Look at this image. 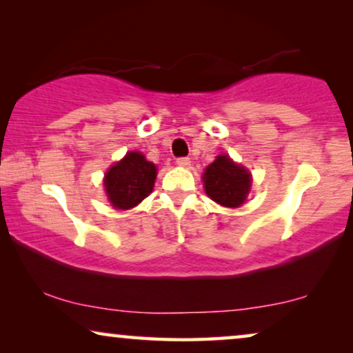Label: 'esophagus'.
Instances as JSON below:
<instances>
[{
    "label": "esophagus",
    "instance_id": "34e87169",
    "mask_svg": "<svg viewBox=\"0 0 353 353\" xmlns=\"http://www.w3.org/2000/svg\"><path fill=\"white\" fill-rule=\"evenodd\" d=\"M176 163L180 167H190V163H191V161L188 157H178L176 159Z\"/></svg>",
    "mask_w": 353,
    "mask_h": 353
}]
</instances>
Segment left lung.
Returning a JSON list of instances; mask_svg holds the SVG:
<instances>
[{
  "label": "left lung",
  "mask_w": 353,
  "mask_h": 353,
  "mask_svg": "<svg viewBox=\"0 0 353 353\" xmlns=\"http://www.w3.org/2000/svg\"><path fill=\"white\" fill-rule=\"evenodd\" d=\"M204 188L212 201L239 207L250 190V173L228 156H219L204 172Z\"/></svg>",
  "instance_id": "left-lung-1"
}]
</instances>
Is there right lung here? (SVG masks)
<instances>
[{
    "instance_id": "1",
    "label": "right lung",
    "mask_w": 353,
    "mask_h": 353,
    "mask_svg": "<svg viewBox=\"0 0 353 353\" xmlns=\"http://www.w3.org/2000/svg\"><path fill=\"white\" fill-rule=\"evenodd\" d=\"M157 168L143 154L128 152L105 173V192L117 209L127 210L152 192Z\"/></svg>"
}]
</instances>
